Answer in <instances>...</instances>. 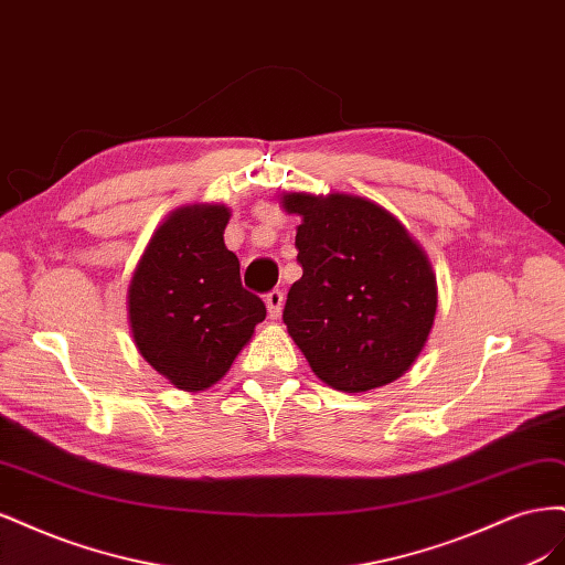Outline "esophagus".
Masks as SVG:
<instances>
[{
    "mask_svg": "<svg viewBox=\"0 0 565 565\" xmlns=\"http://www.w3.org/2000/svg\"><path fill=\"white\" fill-rule=\"evenodd\" d=\"M282 301H285V297H282L280 289H273V292L266 295V309H268V316H270L273 320L280 318V313H282Z\"/></svg>",
    "mask_w": 565,
    "mask_h": 565,
    "instance_id": "esophagus-1",
    "label": "esophagus"
}]
</instances>
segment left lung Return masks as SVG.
I'll use <instances>...</instances> for the list:
<instances>
[{
	"mask_svg": "<svg viewBox=\"0 0 565 565\" xmlns=\"http://www.w3.org/2000/svg\"><path fill=\"white\" fill-rule=\"evenodd\" d=\"M301 216L303 276L282 320L316 377L344 393L386 386L429 341L438 285L429 256L382 204L351 193H282Z\"/></svg>",
	"mask_w": 565,
	"mask_h": 565,
	"instance_id": "left-lung-1",
	"label": "left lung"
}]
</instances>
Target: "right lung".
Returning <instances> with one entry per match:
<instances>
[{"label": "right lung", "mask_w": 565, "mask_h": 565, "mask_svg": "<svg viewBox=\"0 0 565 565\" xmlns=\"http://www.w3.org/2000/svg\"><path fill=\"white\" fill-rule=\"evenodd\" d=\"M226 204H183L150 235L127 287V320L143 361L181 391H204L231 370L266 318L226 247Z\"/></svg>", "instance_id": "1"}]
</instances>
